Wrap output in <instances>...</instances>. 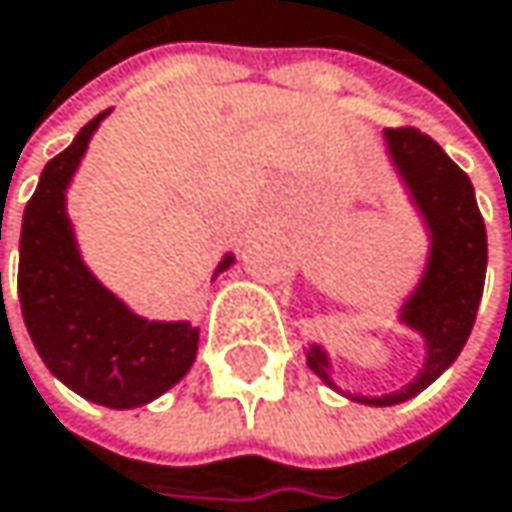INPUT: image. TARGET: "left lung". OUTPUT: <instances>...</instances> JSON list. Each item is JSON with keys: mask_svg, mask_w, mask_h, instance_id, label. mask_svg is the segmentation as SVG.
Instances as JSON below:
<instances>
[{"mask_svg": "<svg viewBox=\"0 0 512 512\" xmlns=\"http://www.w3.org/2000/svg\"><path fill=\"white\" fill-rule=\"evenodd\" d=\"M387 145L405 184L420 205L429 232L432 256L417 292L402 307V319L426 337L423 373L396 393L364 399L370 405H396L435 382L462 352L483 295L486 280V223L474 199L471 178L447 157V151L417 128H387ZM310 370L328 384V358L322 349L307 352Z\"/></svg>", "mask_w": 512, "mask_h": 512, "instance_id": "1", "label": "left lung"}]
</instances>
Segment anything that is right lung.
Returning <instances> with one entry per match:
<instances>
[{
    "label": "right lung",
    "instance_id": "obj_1",
    "mask_svg": "<svg viewBox=\"0 0 512 512\" xmlns=\"http://www.w3.org/2000/svg\"><path fill=\"white\" fill-rule=\"evenodd\" d=\"M107 113L95 116L44 166L23 211L17 292L29 337L56 379L98 405L136 408L190 370L199 331L187 322L133 316L89 274L77 253L65 190ZM229 265L232 256L220 262V271Z\"/></svg>",
    "mask_w": 512,
    "mask_h": 512
}]
</instances>
